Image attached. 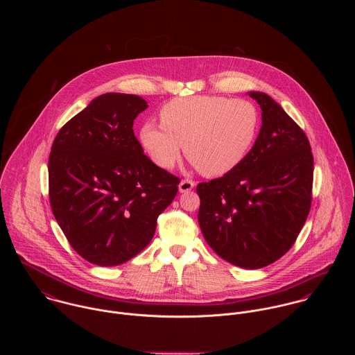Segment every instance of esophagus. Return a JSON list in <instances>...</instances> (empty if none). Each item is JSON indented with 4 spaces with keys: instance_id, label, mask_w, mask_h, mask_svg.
Instances as JSON below:
<instances>
[{
    "instance_id": "1",
    "label": "esophagus",
    "mask_w": 355,
    "mask_h": 355,
    "mask_svg": "<svg viewBox=\"0 0 355 355\" xmlns=\"http://www.w3.org/2000/svg\"><path fill=\"white\" fill-rule=\"evenodd\" d=\"M193 189H194V182H191V180H182L179 183V191L180 193H189Z\"/></svg>"
}]
</instances>
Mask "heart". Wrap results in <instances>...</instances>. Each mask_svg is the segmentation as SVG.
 <instances>
[{"label":"heart","mask_w":355,"mask_h":355,"mask_svg":"<svg viewBox=\"0 0 355 355\" xmlns=\"http://www.w3.org/2000/svg\"><path fill=\"white\" fill-rule=\"evenodd\" d=\"M161 123L148 121L141 128V144L153 162L171 169L180 157L206 176L230 173L248 157L257 139L261 117L248 100L223 96H191L165 103Z\"/></svg>","instance_id":"heart-1"}]
</instances>
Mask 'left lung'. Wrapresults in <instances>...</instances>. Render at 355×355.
<instances>
[{
  "label": "left lung",
  "instance_id": "left-lung-1",
  "mask_svg": "<svg viewBox=\"0 0 355 355\" xmlns=\"http://www.w3.org/2000/svg\"><path fill=\"white\" fill-rule=\"evenodd\" d=\"M248 94L262 110L259 134L239 166L197 186L198 223L221 258L259 269L287 253L304 227L313 154L304 131L277 102L261 92Z\"/></svg>",
  "mask_w": 355,
  "mask_h": 355
}]
</instances>
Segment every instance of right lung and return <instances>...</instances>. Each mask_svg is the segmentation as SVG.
<instances>
[{
    "mask_svg": "<svg viewBox=\"0 0 355 355\" xmlns=\"http://www.w3.org/2000/svg\"><path fill=\"white\" fill-rule=\"evenodd\" d=\"M148 102L134 94L94 98L57 134L49 155L53 214L73 250L100 266L141 253L179 179L144 154L134 120Z\"/></svg>",
    "mask_w": 355,
    "mask_h": 355,
    "instance_id": "obj_1",
    "label": "right lung"
}]
</instances>
